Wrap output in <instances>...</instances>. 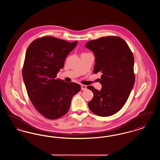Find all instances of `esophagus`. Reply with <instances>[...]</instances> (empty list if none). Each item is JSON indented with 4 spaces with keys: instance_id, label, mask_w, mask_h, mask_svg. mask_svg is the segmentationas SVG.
<instances>
[{
    "instance_id": "obj_1",
    "label": "esophagus",
    "mask_w": 160,
    "mask_h": 160,
    "mask_svg": "<svg viewBox=\"0 0 160 160\" xmlns=\"http://www.w3.org/2000/svg\"><path fill=\"white\" fill-rule=\"evenodd\" d=\"M81 89H82V91L86 90V89H87L86 86V85H84V84H82V85H81Z\"/></svg>"
}]
</instances>
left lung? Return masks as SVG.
Returning a JSON list of instances; mask_svg holds the SVG:
<instances>
[{
  "mask_svg": "<svg viewBox=\"0 0 160 160\" xmlns=\"http://www.w3.org/2000/svg\"><path fill=\"white\" fill-rule=\"evenodd\" d=\"M95 56L93 72L101 74V91L92 86L93 97L89 109L99 116L118 112L126 103L135 82L133 54L127 42L119 37H101L86 44Z\"/></svg>",
  "mask_w": 160,
  "mask_h": 160,
  "instance_id": "left-lung-1",
  "label": "left lung"
}]
</instances>
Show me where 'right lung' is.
Instances as JSON below:
<instances>
[{"mask_svg":"<svg viewBox=\"0 0 160 160\" xmlns=\"http://www.w3.org/2000/svg\"><path fill=\"white\" fill-rule=\"evenodd\" d=\"M77 41L46 36L31 42L26 52L22 74L33 106L45 118L56 119L68 112L71 99L81 89L80 84L57 79L67 56Z\"/></svg>","mask_w":160,"mask_h":160,"instance_id":"1","label":"right lung"}]
</instances>
